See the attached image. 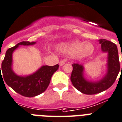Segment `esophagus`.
<instances>
[{
	"mask_svg": "<svg viewBox=\"0 0 122 122\" xmlns=\"http://www.w3.org/2000/svg\"><path fill=\"white\" fill-rule=\"evenodd\" d=\"M64 64H65V61L64 60H61V61H59V65L60 66H63Z\"/></svg>",
	"mask_w": 122,
	"mask_h": 122,
	"instance_id": "esophagus-1",
	"label": "esophagus"
}]
</instances>
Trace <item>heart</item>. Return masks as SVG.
<instances>
[{
    "label": "heart",
    "mask_w": 122,
    "mask_h": 122,
    "mask_svg": "<svg viewBox=\"0 0 122 122\" xmlns=\"http://www.w3.org/2000/svg\"><path fill=\"white\" fill-rule=\"evenodd\" d=\"M59 52L77 57H86L91 55L94 52V46L90 43H82L79 41H73L68 43H62L57 46Z\"/></svg>",
    "instance_id": "heart-1"
}]
</instances>
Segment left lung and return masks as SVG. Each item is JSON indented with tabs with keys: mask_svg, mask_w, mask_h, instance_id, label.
Returning a JSON list of instances; mask_svg holds the SVG:
<instances>
[{
	"mask_svg": "<svg viewBox=\"0 0 122 122\" xmlns=\"http://www.w3.org/2000/svg\"><path fill=\"white\" fill-rule=\"evenodd\" d=\"M99 43L101 44L102 51L107 52L108 54V71L106 76L102 79L96 82L87 81L83 76V66L75 63L72 64V71L71 76V82L76 89L84 94L92 95L107 90L113 85L119 73L120 66L116 45L105 39H101Z\"/></svg>",
	"mask_w": 122,
	"mask_h": 122,
	"instance_id": "1",
	"label": "left lung"
}]
</instances>
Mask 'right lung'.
I'll use <instances>...</instances> for the list:
<instances>
[{
	"label": "right lung",
	"instance_id": "add662e5",
	"mask_svg": "<svg viewBox=\"0 0 122 122\" xmlns=\"http://www.w3.org/2000/svg\"><path fill=\"white\" fill-rule=\"evenodd\" d=\"M35 43L21 41L15 46L8 49L1 67L6 84L16 92L27 97H35L45 92L50 84L51 76L59 68L58 64L53 66H43L34 74L25 77L18 76L14 73L12 69V53L14 50L19 45H31Z\"/></svg>",
	"mask_w": 122,
	"mask_h": 122
}]
</instances>
